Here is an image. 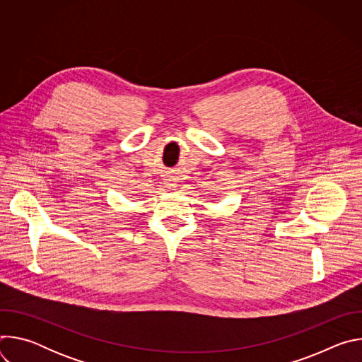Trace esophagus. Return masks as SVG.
<instances>
[{
    "label": "esophagus",
    "instance_id": "1",
    "mask_svg": "<svg viewBox=\"0 0 362 362\" xmlns=\"http://www.w3.org/2000/svg\"><path fill=\"white\" fill-rule=\"evenodd\" d=\"M169 186H170V187H176V186H175V183H170Z\"/></svg>",
    "mask_w": 362,
    "mask_h": 362
}]
</instances>
